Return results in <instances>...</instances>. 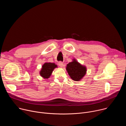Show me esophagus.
Returning <instances> with one entry per match:
<instances>
[{
  "label": "esophagus",
  "instance_id": "esophagus-1",
  "mask_svg": "<svg viewBox=\"0 0 126 126\" xmlns=\"http://www.w3.org/2000/svg\"><path fill=\"white\" fill-rule=\"evenodd\" d=\"M58 65L60 67H63L64 66V64L62 62H59L58 63Z\"/></svg>",
  "mask_w": 126,
  "mask_h": 126
}]
</instances>
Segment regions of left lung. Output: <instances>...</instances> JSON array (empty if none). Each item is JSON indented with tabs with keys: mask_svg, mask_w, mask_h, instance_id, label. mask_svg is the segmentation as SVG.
Masks as SVG:
<instances>
[{
	"mask_svg": "<svg viewBox=\"0 0 126 126\" xmlns=\"http://www.w3.org/2000/svg\"><path fill=\"white\" fill-rule=\"evenodd\" d=\"M66 70L71 78L75 81L81 80L86 74L87 69L76 59L69 63L66 66Z\"/></svg>",
	"mask_w": 126,
	"mask_h": 126,
	"instance_id": "left-lung-1",
	"label": "left lung"
}]
</instances>
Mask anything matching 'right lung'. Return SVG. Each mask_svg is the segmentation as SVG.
<instances>
[{
    "label": "right lung",
    "instance_id": "1",
    "mask_svg": "<svg viewBox=\"0 0 126 126\" xmlns=\"http://www.w3.org/2000/svg\"><path fill=\"white\" fill-rule=\"evenodd\" d=\"M56 67H57V65L54 63H45L40 71V75L44 79H48L51 75L54 69Z\"/></svg>",
    "mask_w": 126,
    "mask_h": 126
}]
</instances>
